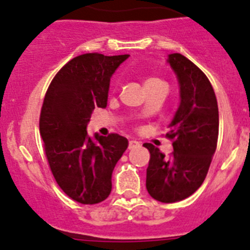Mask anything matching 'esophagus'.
I'll list each match as a JSON object with an SVG mask.
<instances>
[{
  "label": "esophagus",
  "mask_w": 250,
  "mask_h": 250,
  "mask_svg": "<svg viewBox=\"0 0 250 250\" xmlns=\"http://www.w3.org/2000/svg\"><path fill=\"white\" fill-rule=\"evenodd\" d=\"M140 143H139V141H136V140H130L129 141V149H134V147H138V146H140Z\"/></svg>",
  "instance_id": "1"
}]
</instances>
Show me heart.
Masks as SVG:
<instances>
[{"mask_svg":"<svg viewBox=\"0 0 250 250\" xmlns=\"http://www.w3.org/2000/svg\"><path fill=\"white\" fill-rule=\"evenodd\" d=\"M154 85H165V83L164 81L160 80L159 77H147L146 81H145V86H146V87H150V86Z\"/></svg>","mask_w":250,"mask_h":250,"instance_id":"b5f03b06","label":"heart"}]
</instances>
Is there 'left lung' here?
I'll return each instance as SVG.
<instances>
[{"label":"left lung","mask_w":250,"mask_h":250,"mask_svg":"<svg viewBox=\"0 0 250 250\" xmlns=\"http://www.w3.org/2000/svg\"><path fill=\"white\" fill-rule=\"evenodd\" d=\"M167 62L180 85V105L165 135L174 151L165 158L152 144L144 146L150 152L147 193L161 203H175L204 182L218 144L219 111L213 86L195 63L180 54L169 55Z\"/></svg>","instance_id":"8db88e82"}]
</instances>
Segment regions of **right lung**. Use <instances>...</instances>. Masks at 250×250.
<instances>
[{
	"label": "right lung",
	"instance_id": "add662e5",
	"mask_svg": "<svg viewBox=\"0 0 250 250\" xmlns=\"http://www.w3.org/2000/svg\"><path fill=\"white\" fill-rule=\"evenodd\" d=\"M129 55L98 52L70 60L55 75L46 91L40 134L48 165L63 193L80 204H98L111 193V174L127 147L119 134L86 131L96 107H106L110 77Z\"/></svg>",
	"mask_w": 250,
	"mask_h": 250
}]
</instances>
